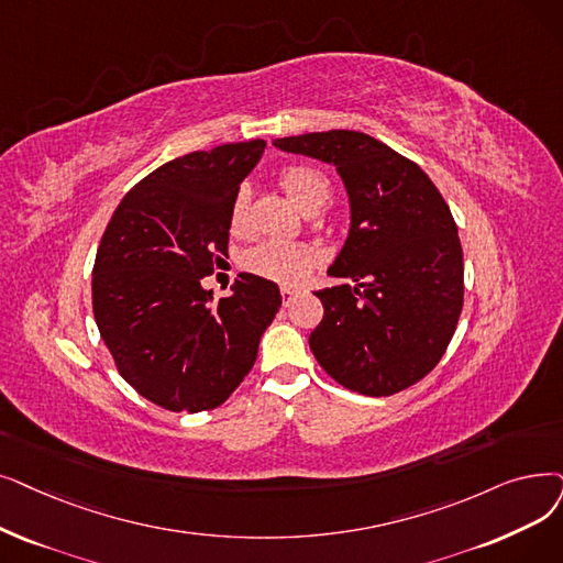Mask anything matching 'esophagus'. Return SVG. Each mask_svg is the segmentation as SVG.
I'll use <instances>...</instances> for the list:
<instances>
[{
  "label": "esophagus",
  "instance_id": "obj_1",
  "mask_svg": "<svg viewBox=\"0 0 563 563\" xmlns=\"http://www.w3.org/2000/svg\"><path fill=\"white\" fill-rule=\"evenodd\" d=\"M280 297H283V306H289L291 301H295V297H297V289L280 287Z\"/></svg>",
  "mask_w": 563,
  "mask_h": 563
}]
</instances>
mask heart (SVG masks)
Returning a JSON list of instances; mask_svg holds the SVG:
<instances>
[{"instance_id":"1","label":"heart","mask_w":563,"mask_h":563,"mask_svg":"<svg viewBox=\"0 0 563 563\" xmlns=\"http://www.w3.org/2000/svg\"><path fill=\"white\" fill-rule=\"evenodd\" d=\"M283 188L289 192V198L295 200L306 211H322L331 205L333 198V184L324 169L314 165H289L280 175ZM249 209L251 198L249 190L241 188L230 207V228L232 232H243L249 228ZM314 262V253L308 246H299V243H285V241H266L249 251L243 257V266L251 274L274 280L280 285H297L306 278L310 266Z\"/></svg>"}]
</instances>
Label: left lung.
I'll use <instances>...</instances> for the list:
<instances>
[{"label": "left lung", "mask_w": 563, "mask_h": 563, "mask_svg": "<svg viewBox=\"0 0 563 563\" xmlns=\"http://www.w3.org/2000/svg\"><path fill=\"white\" fill-rule=\"evenodd\" d=\"M278 150L335 165L352 225L329 276L352 278L314 291L324 317L308 342L317 363L363 396H394L444 356L464 297L457 225L423 169L358 131L280 137Z\"/></svg>", "instance_id": "left-lung-1"}]
</instances>
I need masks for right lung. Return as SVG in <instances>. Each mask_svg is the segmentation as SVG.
I'll use <instances>...</instances> for the list:
<instances>
[{
    "label": "right lung",
    "instance_id": "add662e5",
    "mask_svg": "<svg viewBox=\"0 0 563 563\" xmlns=\"http://www.w3.org/2000/svg\"><path fill=\"white\" fill-rule=\"evenodd\" d=\"M266 142L179 156L135 184L96 251L91 303L119 375L169 411L223 405L283 303L276 283L239 274L211 303L202 278L228 257L230 207Z\"/></svg>",
    "mask_w": 563,
    "mask_h": 563
}]
</instances>
